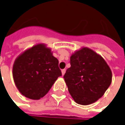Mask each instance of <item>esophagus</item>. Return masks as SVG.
Instances as JSON below:
<instances>
[{
  "label": "esophagus",
  "instance_id": "1",
  "mask_svg": "<svg viewBox=\"0 0 125 125\" xmlns=\"http://www.w3.org/2000/svg\"><path fill=\"white\" fill-rule=\"evenodd\" d=\"M65 71H66V70H65V69H62V75L63 76V75H64L65 74Z\"/></svg>",
  "mask_w": 125,
  "mask_h": 125
}]
</instances>
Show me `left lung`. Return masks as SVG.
Wrapping results in <instances>:
<instances>
[{
	"label": "left lung",
	"mask_w": 125,
	"mask_h": 125,
	"mask_svg": "<svg viewBox=\"0 0 125 125\" xmlns=\"http://www.w3.org/2000/svg\"><path fill=\"white\" fill-rule=\"evenodd\" d=\"M71 67L63 76L76 103L88 105L100 99L110 85L112 74L103 57L83 47L70 58Z\"/></svg>",
	"instance_id": "left-lung-1"
}]
</instances>
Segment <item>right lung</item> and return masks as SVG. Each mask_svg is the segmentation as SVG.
<instances>
[{"label": "right lung", "mask_w": 125, "mask_h": 125, "mask_svg": "<svg viewBox=\"0 0 125 125\" xmlns=\"http://www.w3.org/2000/svg\"><path fill=\"white\" fill-rule=\"evenodd\" d=\"M61 76L58 59L44 44L24 51L13 66V77L17 89L24 97L33 100L44 97Z\"/></svg>", "instance_id": "1"}]
</instances>
